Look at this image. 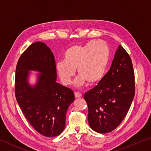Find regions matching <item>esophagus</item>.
<instances>
[{
    "label": "esophagus",
    "instance_id": "obj_1",
    "mask_svg": "<svg viewBox=\"0 0 151 151\" xmlns=\"http://www.w3.org/2000/svg\"><path fill=\"white\" fill-rule=\"evenodd\" d=\"M75 96L76 99H78V98H81L82 96V95L79 92H75Z\"/></svg>",
    "mask_w": 151,
    "mask_h": 151
}]
</instances>
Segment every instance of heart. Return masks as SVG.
<instances>
[{"instance_id": "obj_1", "label": "heart", "mask_w": 151, "mask_h": 151, "mask_svg": "<svg viewBox=\"0 0 151 151\" xmlns=\"http://www.w3.org/2000/svg\"><path fill=\"white\" fill-rule=\"evenodd\" d=\"M110 58V50L103 40L91 41L85 44L69 46L63 53L64 61H58L56 70L63 85H69L77 69L75 83L81 86L86 82L94 85L105 76Z\"/></svg>"}]
</instances>
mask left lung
<instances>
[{"instance_id":"left-lung-1","label":"left lung","mask_w":151,"mask_h":151,"mask_svg":"<svg viewBox=\"0 0 151 151\" xmlns=\"http://www.w3.org/2000/svg\"><path fill=\"white\" fill-rule=\"evenodd\" d=\"M135 95V76L131 59L118 46L108 73L94 88L85 93L91 129L109 133L122 122Z\"/></svg>"}]
</instances>
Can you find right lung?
<instances>
[{
  "label": "right lung",
  "instance_id": "add662e5",
  "mask_svg": "<svg viewBox=\"0 0 151 151\" xmlns=\"http://www.w3.org/2000/svg\"><path fill=\"white\" fill-rule=\"evenodd\" d=\"M29 70L40 73L33 87L28 82ZM56 79L51 50L43 42L29 46L17 63L15 94L28 122L46 137L57 136L63 131L68 108L75 100L73 91L57 83Z\"/></svg>",
  "mask_w": 151,
  "mask_h": 151
}]
</instances>
